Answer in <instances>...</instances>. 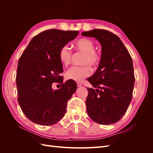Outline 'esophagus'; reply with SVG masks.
<instances>
[{
  "label": "esophagus",
  "instance_id": "34e87169",
  "mask_svg": "<svg viewBox=\"0 0 153 153\" xmlns=\"http://www.w3.org/2000/svg\"><path fill=\"white\" fill-rule=\"evenodd\" d=\"M76 85H77L78 87H81V86H82V84L81 82H77V83H76Z\"/></svg>",
  "mask_w": 153,
  "mask_h": 153
}]
</instances>
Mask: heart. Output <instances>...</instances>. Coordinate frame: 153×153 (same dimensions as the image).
I'll return each mask as SVG.
<instances>
[{
    "mask_svg": "<svg viewBox=\"0 0 153 153\" xmlns=\"http://www.w3.org/2000/svg\"><path fill=\"white\" fill-rule=\"evenodd\" d=\"M75 48L84 53L82 63L84 65L81 66H73L69 69L66 76L69 80L81 82L85 78L91 75L92 67H96L99 64L101 60V54L94 50L95 45L93 41L88 38H80L73 43ZM73 53L67 45H64L59 52V58L64 66H68L71 63Z\"/></svg>",
    "mask_w": 153,
    "mask_h": 153,
    "instance_id": "b5f03b06",
    "label": "heart"
}]
</instances>
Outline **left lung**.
<instances>
[{
	"instance_id": "8db88e82",
	"label": "left lung",
	"mask_w": 153,
	"mask_h": 153,
	"mask_svg": "<svg viewBox=\"0 0 153 153\" xmlns=\"http://www.w3.org/2000/svg\"><path fill=\"white\" fill-rule=\"evenodd\" d=\"M101 45V57L96 73L87 80L96 88L87 87L85 104L90 118L100 124L117 123L130 103L135 83L131 55L119 37L104 29L83 32Z\"/></svg>"
}]
</instances>
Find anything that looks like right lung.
I'll return each instance as SVG.
<instances>
[{"mask_svg": "<svg viewBox=\"0 0 153 153\" xmlns=\"http://www.w3.org/2000/svg\"><path fill=\"white\" fill-rule=\"evenodd\" d=\"M78 34L75 30L41 32L32 39L19 59L16 76L18 101L25 116L34 123L53 125L66 114L68 101L77 85L71 80L63 82L59 52ZM55 82L62 84L59 90L51 87Z\"/></svg>", "mask_w": 153, "mask_h": 153, "instance_id": "right-lung-1", "label": "right lung"}]
</instances>
